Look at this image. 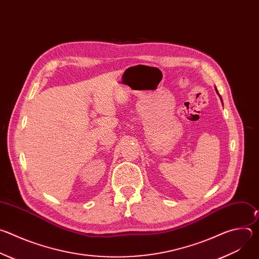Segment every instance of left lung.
<instances>
[{"label":"left lung","mask_w":259,"mask_h":259,"mask_svg":"<svg viewBox=\"0 0 259 259\" xmlns=\"http://www.w3.org/2000/svg\"><path fill=\"white\" fill-rule=\"evenodd\" d=\"M215 90H216V92H217V94H218V95H219V93H218V91H217V89H216V88H215ZM219 97H220V96H219ZM220 99H221V97H220Z\"/></svg>","instance_id":"left-lung-1"}]
</instances>
